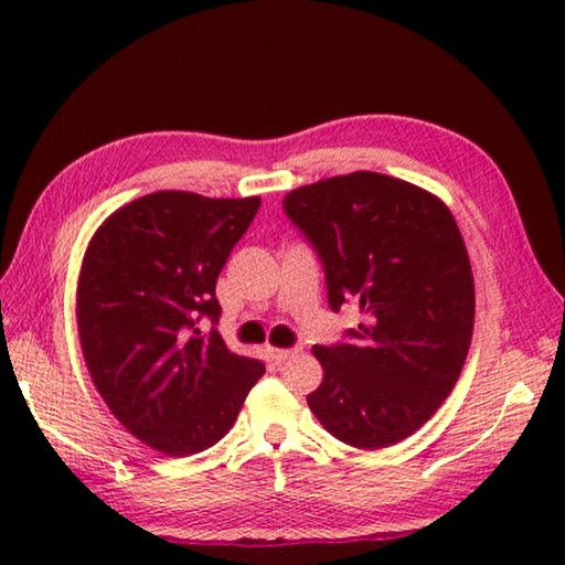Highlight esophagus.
Instances as JSON below:
<instances>
[{"label":"esophagus","mask_w":565,"mask_h":565,"mask_svg":"<svg viewBox=\"0 0 565 565\" xmlns=\"http://www.w3.org/2000/svg\"><path fill=\"white\" fill-rule=\"evenodd\" d=\"M269 351V356H271V361L274 363H284V361H289L294 353H296V349H276V347H269L266 349Z\"/></svg>","instance_id":"1"}]
</instances>
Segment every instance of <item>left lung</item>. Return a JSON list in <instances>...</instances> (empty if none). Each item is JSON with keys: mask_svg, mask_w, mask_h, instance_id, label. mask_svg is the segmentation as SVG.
Returning <instances> with one entry per match:
<instances>
[{"mask_svg": "<svg viewBox=\"0 0 565 565\" xmlns=\"http://www.w3.org/2000/svg\"><path fill=\"white\" fill-rule=\"evenodd\" d=\"M284 209L317 246L331 309L356 299L363 317L353 343L311 349L323 381L309 408L353 448L404 441L451 394L473 337V271L451 209L376 171L294 189Z\"/></svg>", "mask_w": 565, "mask_h": 565, "instance_id": "8db88e82", "label": "left lung"}]
</instances>
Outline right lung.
Masks as SVG:
<instances>
[{"label": "right lung", "instance_id": "right-lung-1", "mask_svg": "<svg viewBox=\"0 0 565 565\" xmlns=\"http://www.w3.org/2000/svg\"><path fill=\"white\" fill-rule=\"evenodd\" d=\"M262 199L154 191L104 218L76 281L84 363L114 418L167 456L214 446L264 376L199 317L218 319L216 279Z\"/></svg>", "mask_w": 565, "mask_h": 565}]
</instances>
